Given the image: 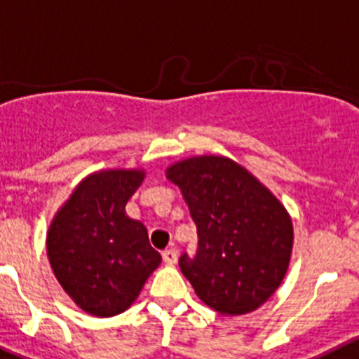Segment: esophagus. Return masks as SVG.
I'll return each mask as SVG.
<instances>
[{"mask_svg": "<svg viewBox=\"0 0 359 359\" xmlns=\"http://www.w3.org/2000/svg\"><path fill=\"white\" fill-rule=\"evenodd\" d=\"M162 257H163V262H165L167 266H174L177 261V252L174 250V248H169V250L163 252Z\"/></svg>", "mask_w": 359, "mask_h": 359, "instance_id": "1", "label": "esophagus"}]
</instances>
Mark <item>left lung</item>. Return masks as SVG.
<instances>
[{
  "mask_svg": "<svg viewBox=\"0 0 359 359\" xmlns=\"http://www.w3.org/2000/svg\"><path fill=\"white\" fill-rule=\"evenodd\" d=\"M165 177L180 187L197 225L196 257L182 255L180 268L201 302L222 316L264 305L291 262L294 229L284 204L229 156L183 158Z\"/></svg>",
  "mask_w": 359,
  "mask_h": 359,
  "instance_id": "left-lung-1",
  "label": "left lung"
}]
</instances>
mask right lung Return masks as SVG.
Wrapping results in <instances>:
<instances>
[{
    "label": "right lung",
    "mask_w": 359,
    "mask_h": 359,
    "mask_svg": "<svg viewBox=\"0 0 359 359\" xmlns=\"http://www.w3.org/2000/svg\"><path fill=\"white\" fill-rule=\"evenodd\" d=\"M144 177V169L88 174L50 220V268L72 302L90 316L112 317L130 309L162 262L144 224L125 211Z\"/></svg>",
    "instance_id": "obj_1"
}]
</instances>
